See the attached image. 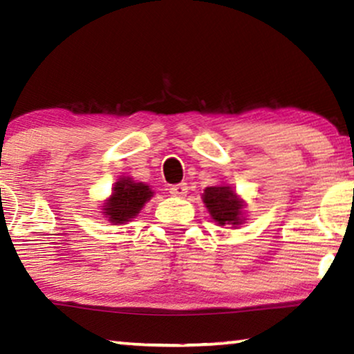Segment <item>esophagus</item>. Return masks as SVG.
<instances>
[{
	"label": "esophagus",
	"instance_id": "obj_1",
	"mask_svg": "<svg viewBox=\"0 0 354 354\" xmlns=\"http://www.w3.org/2000/svg\"><path fill=\"white\" fill-rule=\"evenodd\" d=\"M169 192H171L172 196L182 198L188 193V187H187L185 182H182V183H177V185H172L171 188H169Z\"/></svg>",
	"mask_w": 354,
	"mask_h": 354
}]
</instances>
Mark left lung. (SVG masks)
Instances as JSON below:
<instances>
[{
    "instance_id": "1",
    "label": "left lung",
    "mask_w": 354,
    "mask_h": 354,
    "mask_svg": "<svg viewBox=\"0 0 354 354\" xmlns=\"http://www.w3.org/2000/svg\"><path fill=\"white\" fill-rule=\"evenodd\" d=\"M203 203L219 225H240L243 222L241 209L245 203L230 187H207L203 193Z\"/></svg>"
}]
</instances>
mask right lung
<instances>
[{"instance_id":"obj_1","label":"right lung","mask_w":354,"mask_h":354,"mask_svg":"<svg viewBox=\"0 0 354 354\" xmlns=\"http://www.w3.org/2000/svg\"><path fill=\"white\" fill-rule=\"evenodd\" d=\"M153 193L143 182H135L130 177L119 178L113 188V195L103 206V214L111 224H125L142 211L145 203L151 200Z\"/></svg>"}]
</instances>
